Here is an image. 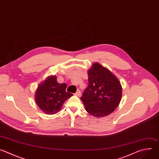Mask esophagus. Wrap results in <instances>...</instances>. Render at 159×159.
<instances>
[{"instance_id": "34e87169", "label": "esophagus", "mask_w": 159, "mask_h": 159, "mask_svg": "<svg viewBox=\"0 0 159 159\" xmlns=\"http://www.w3.org/2000/svg\"><path fill=\"white\" fill-rule=\"evenodd\" d=\"M75 96H78V97H79V96H81V93H80V91L79 90H78L76 92V93H75Z\"/></svg>"}]
</instances>
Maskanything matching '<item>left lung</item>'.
<instances>
[{
    "mask_svg": "<svg viewBox=\"0 0 159 159\" xmlns=\"http://www.w3.org/2000/svg\"><path fill=\"white\" fill-rule=\"evenodd\" d=\"M89 85L80 98L86 111L93 116L102 118L114 111L122 98L119 79L107 68L98 62L88 70Z\"/></svg>",
    "mask_w": 159,
    "mask_h": 159,
    "instance_id": "8db88e82",
    "label": "left lung"
}]
</instances>
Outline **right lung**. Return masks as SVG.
I'll list each match as a JSON object with an SVG mask.
<instances>
[{
    "label": "right lung",
    "mask_w": 159,
    "mask_h": 159,
    "mask_svg": "<svg viewBox=\"0 0 159 159\" xmlns=\"http://www.w3.org/2000/svg\"><path fill=\"white\" fill-rule=\"evenodd\" d=\"M66 84H59L55 75L48 77L41 82L35 91V102L47 115H55L61 109L64 102L73 96L66 91Z\"/></svg>",
    "instance_id": "obj_1"
}]
</instances>
